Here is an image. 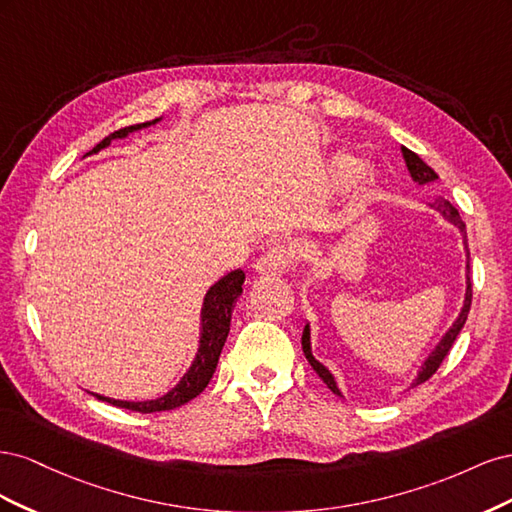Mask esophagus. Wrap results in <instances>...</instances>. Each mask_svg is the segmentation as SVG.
<instances>
[{
  "label": "esophagus",
  "mask_w": 512,
  "mask_h": 512,
  "mask_svg": "<svg viewBox=\"0 0 512 512\" xmlns=\"http://www.w3.org/2000/svg\"><path fill=\"white\" fill-rule=\"evenodd\" d=\"M290 265L292 254L288 247H271L269 252H265L256 260L254 271L258 275H282Z\"/></svg>",
  "instance_id": "obj_1"
}]
</instances>
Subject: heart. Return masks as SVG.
I'll use <instances>...</instances> for the list:
<instances>
[{
  "mask_svg": "<svg viewBox=\"0 0 512 512\" xmlns=\"http://www.w3.org/2000/svg\"><path fill=\"white\" fill-rule=\"evenodd\" d=\"M327 175L337 185L348 183L350 179L356 177V183H359V188H363V190L371 188V185L376 183L374 170L367 168V166L361 168L359 158L350 156V153H337V156H333L329 160V166H327Z\"/></svg>",
  "mask_w": 512,
  "mask_h": 512,
  "instance_id": "obj_1",
  "label": "heart"
}]
</instances>
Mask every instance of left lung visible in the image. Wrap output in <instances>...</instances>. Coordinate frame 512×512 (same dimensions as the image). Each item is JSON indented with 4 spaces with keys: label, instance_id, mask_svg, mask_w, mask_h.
Listing matches in <instances>:
<instances>
[{
    "label": "left lung",
    "instance_id": "1",
    "mask_svg": "<svg viewBox=\"0 0 512 512\" xmlns=\"http://www.w3.org/2000/svg\"><path fill=\"white\" fill-rule=\"evenodd\" d=\"M401 156H404V160H406L408 173H410V177H412V181H414V183H418V185H425V183H431V181H436V179H438L436 170L429 168V166H427L421 158H418L414 151H410L408 147H401ZM429 207H431L433 211H438L448 224H453V226L461 232L463 250H466V297H463V307L459 309V316L455 318V322L451 324V327H448V331L442 335V339H440V342L436 344V348H433V350L427 354V359L423 361L421 369H418V374H416L414 382L410 384V389H412V386L423 384L425 380H429L433 374H436V369L440 367V363L444 361V356L448 354V350H451V346L455 344V339H457L459 331L463 329V324H466V320H468V312H470V305H472L470 250H468V239H466V224H463L459 211H457L451 203H448L446 198H442V196L433 200V203H431ZM301 346H303V352H305V359L309 361V365L314 367V371H316V374L320 376V380H322L324 384H327L329 389H331L335 395L344 397L342 389H339V386H337L335 376L331 374V369H329L327 365H322V363L316 359V356H314V352H312V329H309V322L305 324V329H303Z\"/></svg>",
    "mask_w": 512,
    "mask_h": 512
}]
</instances>
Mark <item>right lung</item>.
Listing matches in <instances>:
<instances>
[{"instance_id":"obj_1","label":"right lung","mask_w":512,"mask_h":512,"mask_svg":"<svg viewBox=\"0 0 512 512\" xmlns=\"http://www.w3.org/2000/svg\"><path fill=\"white\" fill-rule=\"evenodd\" d=\"M162 117L138 123V126L123 128L119 132H113L111 136H106L102 143H98L94 149H91L87 156H94V153H100L106 149L117 138H126L132 132L145 130L160 123ZM243 282H245V273L241 269L230 271L222 275L218 282H215L203 299V307H200V335H198V350L194 361L190 363L188 371L181 376V380L170 389L168 393L156 397V399H145V401H128V399H113V397H104L98 393H91L94 397L108 401L117 408H126L134 412H164V410H173L183 404H188L190 399L200 395L205 391V386L209 384L215 367H218L222 348L226 344V337L230 331V316H232V307H235L237 299L243 292Z\"/></svg>"}]
</instances>
